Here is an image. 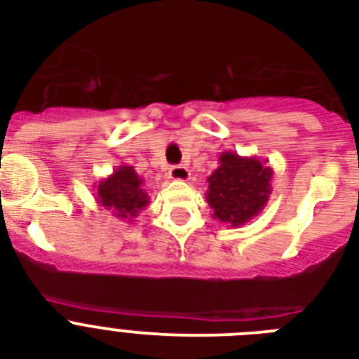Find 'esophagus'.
I'll list each match as a JSON object with an SVG mask.
<instances>
[{"label":"esophagus","instance_id":"34e87169","mask_svg":"<svg viewBox=\"0 0 359 359\" xmlns=\"http://www.w3.org/2000/svg\"><path fill=\"white\" fill-rule=\"evenodd\" d=\"M190 169L186 168V165H173V168H169V179L188 180L190 179Z\"/></svg>","mask_w":359,"mask_h":359}]
</instances>
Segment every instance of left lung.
Returning a JSON list of instances; mask_svg holds the SVG:
<instances>
[{"instance_id": "8db88e82", "label": "left lung", "mask_w": 359, "mask_h": 359, "mask_svg": "<svg viewBox=\"0 0 359 359\" xmlns=\"http://www.w3.org/2000/svg\"><path fill=\"white\" fill-rule=\"evenodd\" d=\"M218 163L207 179L205 197L214 219L227 227H240L266 207L273 169L257 156H240L233 151L222 152Z\"/></svg>"}]
</instances>
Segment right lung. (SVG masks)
I'll return each mask as SVG.
<instances>
[{"mask_svg": "<svg viewBox=\"0 0 359 359\" xmlns=\"http://www.w3.org/2000/svg\"><path fill=\"white\" fill-rule=\"evenodd\" d=\"M97 203L111 212V216L126 222L134 218L149 205V194L143 188V179L132 165H117L114 173L97 186Z\"/></svg>", "mask_w": 359, "mask_h": 359, "instance_id": "1", "label": "right lung"}]
</instances>
